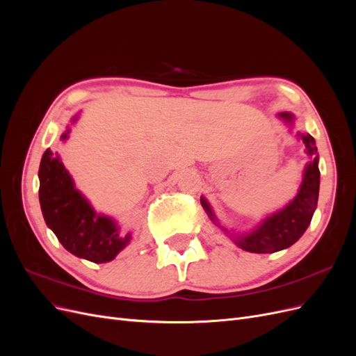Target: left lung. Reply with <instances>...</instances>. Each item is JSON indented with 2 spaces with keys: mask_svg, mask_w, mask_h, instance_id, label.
I'll list each match as a JSON object with an SVG mask.
<instances>
[{
  "mask_svg": "<svg viewBox=\"0 0 356 356\" xmlns=\"http://www.w3.org/2000/svg\"><path fill=\"white\" fill-rule=\"evenodd\" d=\"M279 117H282L286 123H293L294 120V115L289 113H281ZM298 138L303 141L310 161L305 168L303 181H301L297 196L285 208L266 217L252 232L245 234H236L234 243L248 252L270 254L285 250V248L296 243L303 236V233L309 227L312 217H314V212L318 204L321 175L318 168V148L314 136H310L309 134H298ZM200 203L203 209L209 215V218L215 224L220 225L209 203L204 200V197L200 199ZM221 229L225 233H230L225 227ZM230 236L233 234L230 233Z\"/></svg>",
  "mask_w": 356,
  "mask_h": 356,
  "instance_id": "8db88e82",
  "label": "left lung"
}]
</instances>
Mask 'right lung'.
Listing matches in <instances>:
<instances>
[{
    "label": "right lung",
    "instance_id": "obj_1",
    "mask_svg": "<svg viewBox=\"0 0 356 356\" xmlns=\"http://www.w3.org/2000/svg\"><path fill=\"white\" fill-rule=\"evenodd\" d=\"M68 132L62 139L68 138ZM38 178L42 217L67 251L99 264L114 260L131 242V233H122L113 218L95 212L75 188L60 157L49 148L42 154Z\"/></svg>",
    "mask_w": 356,
    "mask_h": 356
}]
</instances>
